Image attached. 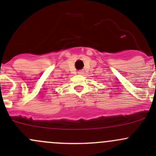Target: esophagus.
Masks as SVG:
<instances>
[{
    "label": "esophagus",
    "instance_id": "1",
    "mask_svg": "<svg viewBox=\"0 0 156 156\" xmlns=\"http://www.w3.org/2000/svg\"><path fill=\"white\" fill-rule=\"evenodd\" d=\"M78 73L79 74V75H82V74L84 73V72H83L82 70H80V71H78Z\"/></svg>",
    "mask_w": 156,
    "mask_h": 156
}]
</instances>
